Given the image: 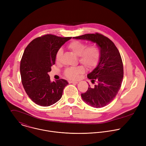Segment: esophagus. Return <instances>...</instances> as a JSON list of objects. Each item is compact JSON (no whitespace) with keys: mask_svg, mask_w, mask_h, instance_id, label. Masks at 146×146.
I'll use <instances>...</instances> for the list:
<instances>
[{"mask_svg":"<svg viewBox=\"0 0 146 146\" xmlns=\"http://www.w3.org/2000/svg\"><path fill=\"white\" fill-rule=\"evenodd\" d=\"M69 83H72V84H77L78 81H69Z\"/></svg>","mask_w":146,"mask_h":146,"instance_id":"34e87169","label":"esophagus"}]
</instances>
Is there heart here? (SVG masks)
<instances>
[{"mask_svg":"<svg viewBox=\"0 0 146 146\" xmlns=\"http://www.w3.org/2000/svg\"><path fill=\"white\" fill-rule=\"evenodd\" d=\"M68 48L76 55H78L79 62L87 69H92L97 65L100 58V51L96 46H86L84 43L74 40L68 44ZM62 52L63 51L62 49H59L57 51L55 55L56 63L59 62ZM84 67L78 66L67 68L65 70L64 74L67 78L75 80L78 78L81 74L84 73Z\"/></svg>","mask_w":146,"mask_h":146,"instance_id":"b5f03b06","label":"heart"}]
</instances>
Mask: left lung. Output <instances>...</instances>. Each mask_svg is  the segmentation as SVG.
Instances as JSON below:
<instances>
[{"label":"left lung","instance_id":"1","mask_svg":"<svg viewBox=\"0 0 146 146\" xmlns=\"http://www.w3.org/2000/svg\"><path fill=\"white\" fill-rule=\"evenodd\" d=\"M73 38L96 43L100 49V58L96 67L87 75L95 86L81 94L83 101L88 105L100 108L108 105L118 94L122 84L123 69L122 59L113 41L99 33L86 34Z\"/></svg>","mask_w":146,"mask_h":146}]
</instances>
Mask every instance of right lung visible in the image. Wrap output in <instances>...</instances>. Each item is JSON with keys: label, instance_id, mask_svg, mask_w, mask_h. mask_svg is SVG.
Wrapping results in <instances>:
<instances>
[{"label": "right lung", "instance_id": "1", "mask_svg": "<svg viewBox=\"0 0 146 146\" xmlns=\"http://www.w3.org/2000/svg\"><path fill=\"white\" fill-rule=\"evenodd\" d=\"M71 37L46 35L33 40L26 47L20 63V73L25 92L37 105L47 107L57 102L68 82L51 81L48 74L55 63V55Z\"/></svg>", "mask_w": 146, "mask_h": 146}]
</instances>
